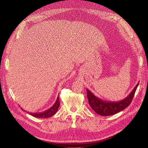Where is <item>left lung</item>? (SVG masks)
Instances as JSON below:
<instances>
[{"label":"left lung","instance_id":"left-lung-1","mask_svg":"<svg viewBox=\"0 0 148 148\" xmlns=\"http://www.w3.org/2000/svg\"><path fill=\"white\" fill-rule=\"evenodd\" d=\"M139 83L134 88L130 94L124 99L117 102H110L102 100L96 97L95 95L86 89L87 97L89 104L96 114L102 116L112 115L122 111L130 104Z\"/></svg>","mask_w":148,"mask_h":148}]
</instances>
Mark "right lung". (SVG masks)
Instances as JSON below:
<instances>
[{
	"label": "right lung",
	"instance_id": "add662e5",
	"mask_svg": "<svg viewBox=\"0 0 148 148\" xmlns=\"http://www.w3.org/2000/svg\"><path fill=\"white\" fill-rule=\"evenodd\" d=\"M59 106H60L59 97L58 96L57 101L55 102V104H53L50 109H49L48 110L44 111V112H41V113H33V114L28 113V114H29L33 116V117H37V118H40V119L41 118H44V119L49 118V117H52V116H53L57 112V111L58 110V109H59Z\"/></svg>",
	"mask_w": 148,
	"mask_h": 148
}]
</instances>
